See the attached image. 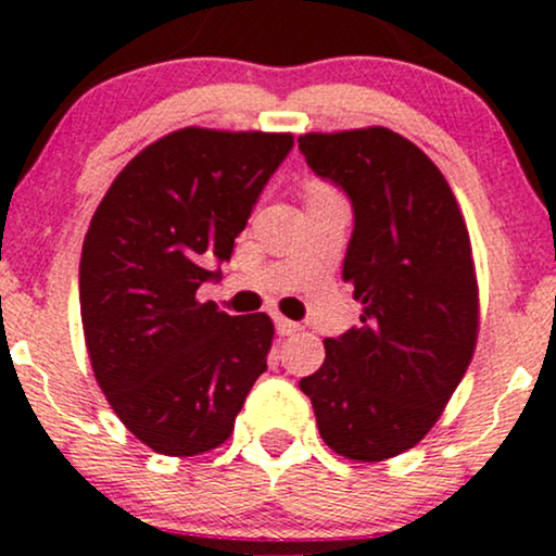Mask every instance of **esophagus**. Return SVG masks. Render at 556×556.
<instances>
[{
	"label": "esophagus",
	"instance_id": "esophagus-1",
	"mask_svg": "<svg viewBox=\"0 0 556 556\" xmlns=\"http://www.w3.org/2000/svg\"><path fill=\"white\" fill-rule=\"evenodd\" d=\"M274 324H277V331L282 337H287V334H295V331L300 329V324H295V321H290V318H285V316H274Z\"/></svg>",
	"mask_w": 556,
	"mask_h": 556
}]
</instances>
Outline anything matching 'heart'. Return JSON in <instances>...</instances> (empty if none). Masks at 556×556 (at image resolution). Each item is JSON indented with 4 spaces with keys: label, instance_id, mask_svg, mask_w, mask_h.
Here are the masks:
<instances>
[{
    "label": "heart",
    "instance_id": "1",
    "mask_svg": "<svg viewBox=\"0 0 556 556\" xmlns=\"http://www.w3.org/2000/svg\"><path fill=\"white\" fill-rule=\"evenodd\" d=\"M314 185H318V182H314Z\"/></svg>",
    "mask_w": 556,
    "mask_h": 556
}]
</instances>
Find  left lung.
I'll return each mask as SVG.
<instances>
[{"label":"left lung","instance_id":"left-lung-1","mask_svg":"<svg viewBox=\"0 0 556 556\" xmlns=\"http://www.w3.org/2000/svg\"><path fill=\"white\" fill-rule=\"evenodd\" d=\"M298 146L353 201L342 279L363 305L361 327L324 340L327 358L300 389L337 455L379 463L433 429L473 358L470 235L450 182L400 132H305Z\"/></svg>","mask_w":556,"mask_h":556}]
</instances>
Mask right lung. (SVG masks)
I'll return each instance as SVG.
<instances>
[{
  "instance_id": "right-lung-1",
  "label": "right lung",
  "mask_w": 556,
  "mask_h": 556,
  "mask_svg": "<svg viewBox=\"0 0 556 556\" xmlns=\"http://www.w3.org/2000/svg\"><path fill=\"white\" fill-rule=\"evenodd\" d=\"M292 132L182 127L146 146L101 198L80 256V318L101 392L169 457L225 444L266 371L274 324L198 303L232 256Z\"/></svg>"
}]
</instances>
